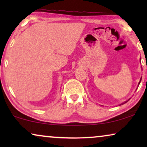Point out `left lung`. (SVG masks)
Listing matches in <instances>:
<instances>
[{"label":"left lung","instance_id":"8db88e82","mask_svg":"<svg viewBox=\"0 0 147 147\" xmlns=\"http://www.w3.org/2000/svg\"><path fill=\"white\" fill-rule=\"evenodd\" d=\"M146 68H147V64H146ZM146 80H147V79H146ZM140 81H141V79H140ZM140 82H139V84H140ZM126 102H124V103H126Z\"/></svg>","mask_w":147,"mask_h":147}]
</instances>
